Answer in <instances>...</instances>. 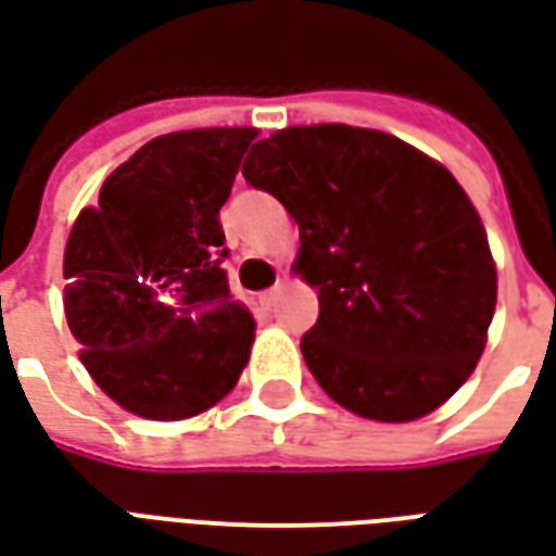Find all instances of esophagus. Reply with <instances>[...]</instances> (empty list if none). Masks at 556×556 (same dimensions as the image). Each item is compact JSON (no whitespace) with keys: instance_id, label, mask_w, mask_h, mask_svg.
I'll return each mask as SVG.
<instances>
[{"instance_id":"obj_1","label":"esophagus","mask_w":556,"mask_h":556,"mask_svg":"<svg viewBox=\"0 0 556 556\" xmlns=\"http://www.w3.org/2000/svg\"><path fill=\"white\" fill-rule=\"evenodd\" d=\"M279 291H282V286H274V289L262 291V298H258V301H262V306H267V309H270V306H274V303H277Z\"/></svg>"}]
</instances>
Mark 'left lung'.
I'll use <instances>...</instances> for the list:
<instances>
[{"mask_svg": "<svg viewBox=\"0 0 556 556\" xmlns=\"http://www.w3.org/2000/svg\"><path fill=\"white\" fill-rule=\"evenodd\" d=\"M243 178L301 229L291 270L318 289L301 339L318 387L375 422L441 408L497 306L489 235L453 172L384 130L294 125L255 142Z\"/></svg>", "mask_w": 556, "mask_h": 556, "instance_id": "obj_1", "label": "left lung"}]
</instances>
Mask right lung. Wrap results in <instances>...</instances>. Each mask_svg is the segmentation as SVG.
<instances>
[{
    "label": "right lung",
    "instance_id": "add662e5",
    "mask_svg": "<svg viewBox=\"0 0 556 556\" xmlns=\"http://www.w3.org/2000/svg\"><path fill=\"white\" fill-rule=\"evenodd\" d=\"M255 127L146 142L103 181L65 243V315L79 361L115 405L187 419L229 396L255 321L229 291L219 207Z\"/></svg>",
    "mask_w": 556,
    "mask_h": 556
}]
</instances>
